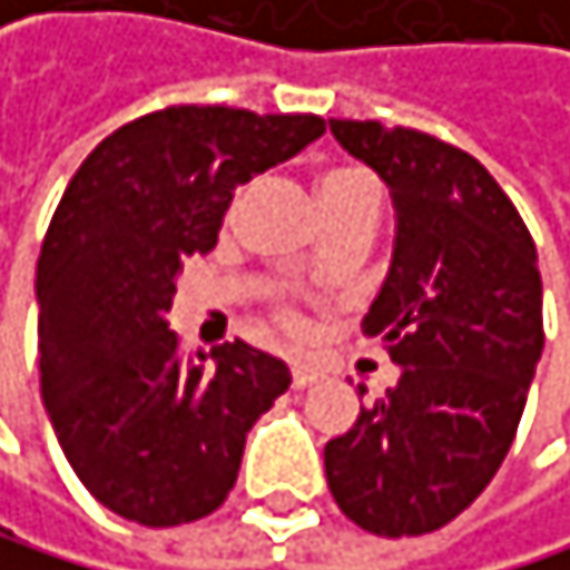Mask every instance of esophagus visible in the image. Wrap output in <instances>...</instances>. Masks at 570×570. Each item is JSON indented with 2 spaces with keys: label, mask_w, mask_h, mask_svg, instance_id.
I'll return each instance as SVG.
<instances>
[{
  "label": "esophagus",
  "mask_w": 570,
  "mask_h": 570,
  "mask_svg": "<svg viewBox=\"0 0 570 570\" xmlns=\"http://www.w3.org/2000/svg\"><path fill=\"white\" fill-rule=\"evenodd\" d=\"M291 380H294V390H305V386H312V383L318 380V368H315V365H305V362H297V365L291 368Z\"/></svg>",
  "instance_id": "34e87169"
}]
</instances>
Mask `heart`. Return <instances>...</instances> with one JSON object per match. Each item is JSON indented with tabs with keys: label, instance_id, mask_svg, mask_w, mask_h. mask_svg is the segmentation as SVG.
Here are the masks:
<instances>
[{
	"label": "heart",
	"instance_id": "1",
	"mask_svg": "<svg viewBox=\"0 0 570 570\" xmlns=\"http://www.w3.org/2000/svg\"><path fill=\"white\" fill-rule=\"evenodd\" d=\"M368 180L365 173H354V169H330L323 180H318V198H326L333 195V190H344V187H354V184H362Z\"/></svg>",
	"mask_w": 570,
	"mask_h": 570
}]
</instances>
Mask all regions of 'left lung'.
<instances>
[{
  "instance_id": "8db88e82",
  "label": "left lung",
  "mask_w": 570,
  "mask_h": 570,
  "mask_svg": "<svg viewBox=\"0 0 570 570\" xmlns=\"http://www.w3.org/2000/svg\"><path fill=\"white\" fill-rule=\"evenodd\" d=\"M330 130L397 208L393 262L362 330L401 380L326 443V482L365 532L425 535L490 485L514 443L547 341L535 244L468 151L375 119H330Z\"/></svg>"
}]
</instances>
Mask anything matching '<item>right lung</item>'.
<instances>
[{
  "label": "right lung",
  "mask_w": 570,
  "mask_h": 570,
  "mask_svg": "<svg viewBox=\"0 0 570 570\" xmlns=\"http://www.w3.org/2000/svg\"><path fill=\"white\" fill-rule=\"evenodd\" d=\"M323 130L312 112L169 106L112 130L62 190L35 279L41 401L112 514L148 529L213 514L291 386L244 341L187 357L166 312L180 258L213 252L234 190Z\"/></svg>",
  "instance_id": "right-lung-1"
}]
</instances>
